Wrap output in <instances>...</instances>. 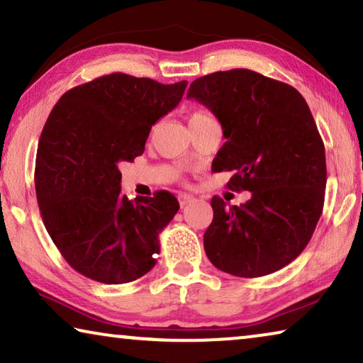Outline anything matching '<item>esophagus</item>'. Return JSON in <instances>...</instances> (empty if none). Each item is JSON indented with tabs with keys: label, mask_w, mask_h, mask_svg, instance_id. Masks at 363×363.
Here are the masks:
<instances>
[{
	"label": "esophagus",
	"mask_w": 363,
	"mask_h": 363,
	"mask_svg": "<svg viewBox=\"0 0 363 363\" xmlns=\"http://www.w3.org/2000/svg\"><path fill=\"white\" fill-rule=\"evenodd\" d=\"M177 200H179L181 208H184V206H187L190 201H194V196L189 195V194H179V196H177Z\"/></svg>",
	"instance_id": "obj_1"
}]
</instances>
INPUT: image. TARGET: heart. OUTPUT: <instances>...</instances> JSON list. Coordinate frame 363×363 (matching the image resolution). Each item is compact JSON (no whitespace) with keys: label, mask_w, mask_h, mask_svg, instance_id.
Segmentation results:
<instances>
[{"label":"heart","mask_w":363,"mask_h":363,"mask_svg":"<svg viewBox=\"0 0 363 363\" xmlns=\"http://www.w3.org/2000/svg\"><path fill=\"white\" fill-rule=\"evenodd\" d=\"M205 120H213V115L210 112H206V110H195V112L190 115V123L194 121H205Z\"/></svg>","instance_id":"obj_1"}]
</instances>
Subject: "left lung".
I'll list each match as a JSON object with an SVG mask.
<instances>
[{
  "label": "left lung",
  "instance_id": "1",
  "mask_svg": "<svg viewBox=\"0 0 363 363\" xmlns=\"http://www.w3.org/2000/svg\"><path fill=\"white\" fill-rule=\"evenodd\" d=\"M187 97L223 126L213 169L233 171L227 187L251 192L240 206L211 199L208 259L245 279L285 267L303 253L323 210L325 145L309 106L293 86L248 69L196 78Z\"/></svg>",
  "mask_w": 363,
  "mask_h": 363
}]
</instances>
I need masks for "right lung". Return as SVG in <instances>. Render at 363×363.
<instances>
[{
    "mask_svg": "<svg viewBox=\"0 0 363 363\" xmlns=\"http://www.w3.org/2000/svg\"><path fill=\"white\" fill-rule=\"evenodd\" d=\"M186 86L116 72L67 91L49 113L36 152V200L49 237L84 277L128 284L157 264L158 233L179 203L168 190L130 200L120 164L143 155L152 126Z\"/></svg>",
    "mask_w": 363,
    "mask_h": 363,
    "instance_id": "1",
    "label": "right lung"
}]
</instances>
